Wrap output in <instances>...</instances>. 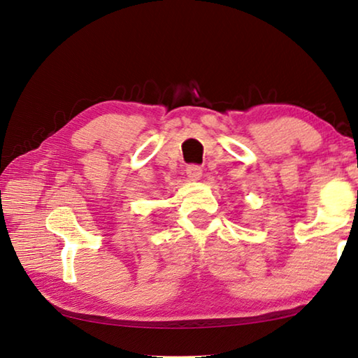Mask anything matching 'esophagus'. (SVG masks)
Returning a JSON list of instances; mask_svg holds the SVG:
<instances>
[{
    "mask_svg": "<svg viewBox=\"0 0 358 358\" xmlns=\"http://www.w3.org/2000/svg\"><path fill=\"white\" fill-rule=\"evenodd\" d=\"M186 175L191 181H197L201 178V167L197 164H191L186 169Z\"/></svg>",
    "mask_w": 358,
    "mask_h": 358,
    "instance_id": "obj_1",
    "label": "esophagus"
}]
</instances>
